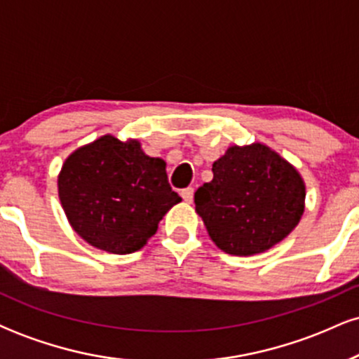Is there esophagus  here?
<instances>
[{
    "label": "esophagus",
    "mask_w": 359,
    "mask_h": 359,
    "mask_svg": "<svg viewBox=\"0 0 359 359\" xmlns=\"http://www.w3.org/2000/svg\"><path fill=\"white\" fill-rule=\"evenodd\" d=\"M180 196H182V199L185 201V203L191 204V203H192V199H194V189H192V187L184 189V191L180 192Z\"/></svg>",
    "instance_id": "34e87169"
}]
</instances>
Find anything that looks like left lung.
<instances>
[{
    "label": "left lung",
    "mask_w": 359,
    "mask_h": 359,
    "mask_svg": "<svg viewBox=\"0 0 359 359\" xmlns=\"http://www.w3.org/2000/svg\"><path fill=\"white\" fill-rule=\"evenodd\" d=\"M212 180L194 194L217 248L253 257L273 248L295 229L306 209L299 170L265 143L231 145L212 163Z\"/></svg>",
    "instance_id": "left-lung-1"
}]
</instances>
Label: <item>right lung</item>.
Segmentation results:
<instances>
[{"instance_id": "add662e5", "label": "right lung", "mask_w": 359, "mask_h": 359, "mask_svg": "<svg viewBox=\"0 0 359 359\" xmlns=\"http://www.w3.org/2000/svg\"><path fill=\"white\" fill-rule=\"evenodd\" d=\"M167 163L148 156L138 140L102 135L74 150L57 177L69 224L94 248L113 255L142 250L162 217L179 204Z\"/></svg>"}]
</instances>
